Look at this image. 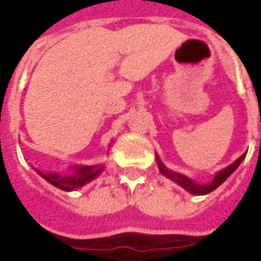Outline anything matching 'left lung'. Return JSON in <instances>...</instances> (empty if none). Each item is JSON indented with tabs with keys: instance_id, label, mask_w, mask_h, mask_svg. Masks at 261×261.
Returning a JSON list of instances; mask_svg holds the SVG:
<instances>
[{
	"instance_id": "left-lung-1",
	"label": "left lung",
	"mask_w": 261,
	"mask_h": 261,
	"mask_svg": "<svg viewBox=\"0 0 261 261\" xmlns=\"http://www.w3.org/2000/svg\"><path fill=\"white\" fill-rule=\"evenodd\" d=\"M245 155H246V153H243L241 158L236 159L235 162L232 165H229L228 168H225V169H222L221 172H218V173L215 175V177H214V180L211 181V183H207V185H198V183L193 181L192 179H189V177H186L185 175H180V173H176V172H172V170L168 169V168L161 162V159L159 158H156V161H158L159 170H161L162 175L166 176V177H169L170 180L176 181L179 186H181L183 189H186L189 193L196 194V196H202V194H208V193L214 192L217 187L221 186V185L235 172L236 168L242 164V161L245 159Z\"/></svg>"
}]
</instances>
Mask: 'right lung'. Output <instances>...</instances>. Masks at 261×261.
Returning a JSON list of instances; mask_svg holds the SVG:
<instances>
[{
    "mask_svg": "<svg viewBox=\"0 0 261 261\" xmlns=\"http://www.w3.org/2000/svg\"><path fill=\"white\" fill-rule=\"evenodd\" d=\"M103 170L102 165H91V166H76L74 168V172L71 175H60V173H53V172H46L42 173L36 170L43 179H46L48 183L53 186L59 187L65 192H71L75 189H80L86 183L93 180L96 176Z\"/></svg>",
    "mask_w": 261,
    "mask_h": 261,
    "instance_id": "1",
    "label": "right lung"
}]
</instances>
